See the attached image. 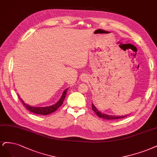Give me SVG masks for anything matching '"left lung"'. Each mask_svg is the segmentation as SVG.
<instances>
[{
    "instance_id": "left-lung-1",
    "label": "left lung",
    "mask_w": 157,
    "mask_h": 157,
    "mask_svg": "<svg viewBox=\"0 0 157 157\" xmlns=\"http://www.w3.org/2000/svg\"><path fill=\"white\" fill-rule=\"evenodd\" d=\"M92 109L94 111V112L96 113L99 117L100 118H102L104 119H122L124 117H126L127 115H124V116H117V115H108V114H105L104 113H102L99 111L97 107L94 105V104L92 102Z\"/></svg>"
}]
</instances>
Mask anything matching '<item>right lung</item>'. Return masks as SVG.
Returning a JSON list of instances; mask_svg holds the SVG:
<instances>
[{
  "label": "right lung",
  "mask_w": 157,
  "mask_h": 157,
  "mask_svg": "<svg viewBox=\"0 0 157 157\" xmlns=\"http://www.w3.org/2000/svg\"><path fill=\"white\" fill-rule=\"evenodd\" d=\"M67 90H68V89H66L64 90L63 93V94L61 96V97H60V98L59 99L58 102H57V103H55V104L49 105V106H45V107H35V106H34V107H33V106L29 105L27 104H25L24 102V101L21 98H20L19 94H17V95H18L19 99L21 100V102L25 106V108H27V109L28 110H29L30 112H31L34 113L38 114V115H48V114H50V113H52L55 112V111H56L60 107V106L63 104V101H64V100L65 98V97H66V94H67Z\"/></svg>",
  "instance_id": "1"
}]
</instances>
